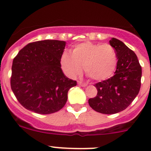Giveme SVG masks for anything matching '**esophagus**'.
<instances>
[{"instance_id": "obj_1", "label": "esophagus", "mask_w": 151, "mask_h": 151, "mask_svg": "<svg viewBox=\"0 0 151 151\" xmlns=\"http://www.w3.org/2000/svg\"><path fill=\"white\" fill-rule=\"evenodd\" d=\"M78 85H80V86H82V87H86L88 85L86 83H84V82H81V81H78Z\"/></svg>"}]
</instances>
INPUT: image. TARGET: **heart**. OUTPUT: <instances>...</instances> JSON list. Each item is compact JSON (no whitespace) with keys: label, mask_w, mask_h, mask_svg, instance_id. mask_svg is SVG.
I'll list each match as a JSON object with an SVG mask.
<instances>
[{"label":"heart","mask_w":151,"mask_h":151,"mask_svg":"<svg viewBox=\"0 0 151 151\" xmlns=\"http://www.w3.org/2000/svg\"><path fill=\"white\" fill-rule=\"evenodd\" d=\"M71 54L65 53L60 60L61 67L68 76L74 78L82 71L96 81H104L113 76L117 66L116 52L108 44L86 41L78 44Z\"/></svg>","instance_id":"1"}]
</instances>
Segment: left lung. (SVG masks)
Instances as JSON below:
<instances>
[{
  "mask_svg": "<svg viewBox=\"0 0 151 151\" xmlns=\"http://www.w3.org/2000/svg\"><path fill=\"white\" fill-rule=\"evenodd\" d=\"M110 45L115 49L118 59L115 75L95 84L97 94L88 100L93 110L104 114L117 113L131 104L140 91L142 73L133 50L116 38H112Z\"/></svg>",
  "mask_w": 151,
  "mask_h": 151,
  "instance_id": "8db88e82",
  "label": "left lung"
}]
</instances>
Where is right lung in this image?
<instances>
[{
    "label": "right lung",
    "instance_id": "right-lung-1",
    "mask_svg": "<svg viewBox=\"0 0 151 151\" xmlns=\"http://www.w3.org/2000/svg\"><path fill=\"white\" fill-rule=\"evenodd\" d=\"M66 42L44 40L29 43L13 59L10 85L22 106L39 114L59 111L76 86L63 74L60 60Z\"/></svg>",
    "mask_w": 151,
    "mask_h": 151
}]
</instances>
